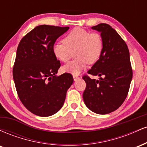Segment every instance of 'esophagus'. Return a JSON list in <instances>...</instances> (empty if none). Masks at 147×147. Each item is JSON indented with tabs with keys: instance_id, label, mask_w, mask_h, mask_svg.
I'll return each instance as SVG.
<instances>
[{
	"instance_id": "esophagus-1",
	"label": "esophagus",
	"mask_w": 147,
	"mask_h": 147,
	"mask_svg": "<svg viewBox=\"0 0 147 147\" xmlns=\"http://www.w3.org/2000/svg\"><path fill=\"white\" fill-rule=\"evenodd\" d=\"M79 78V76L77 75H73V79H74V81H77V79Z\"/></svg>"
}]
</instances>
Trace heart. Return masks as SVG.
<instances>
[{"label":"heart","instance_id":"1","mask_svg":"<svg viewBox=\"0 0 147 147\" xmlns=\"http://www.w3.org/2000/svg\"><path fill=\"white\" fill-rule=\"evenodd\" d=\"M63 42H57L52 47V52L57 59L67 62L72 56L75 59L63 65L64 72L77 75L86 68L88 63L93 64L99 59L104 50L102 35L83 28H77L70 32Z\"/></svg>","mask_w":147,"mask_h":147}]
</instances>
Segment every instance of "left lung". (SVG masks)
<instances>
[{
    "label": "left lung",
    "instance_id": "left-lung-1",
    "mask_svg": "<svg viewBox=\"0 0 147 147\" xmlns=\"http://www.w3.org/2000/svg\"><path fill=\"white\" fill-rule=\"evenodd\" d=\"M91 28L101 33L104 45L102 56L88 71L99 76V80L83 77L86 83L83 99L91 111L105 115L117 110L124 102L133 72L129 48L117 32L106 23Z\"/></svg>",
    "mask_w": 147,
    "mask_h": 147
}]
</instances>
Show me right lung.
Instances as JSON below:
<instances>
[{"label": "right lung", "mask_w": 147, "mask_h": 147, "mask_svg": "<svg viewBox=\"0 0 147 147\" xmlns=\"http://www.w3.org/2000/svg\"><path fill=\"white\" fill-rule=\"evenodd\" d=\"M69 27L38 25L20 41L13 78L20 100L36 115L48 117L58 112L73 83L71 74L57 76L61 63L52 47Z\"/></svg>", "instance_id": "obj_1"}]
</instances>
